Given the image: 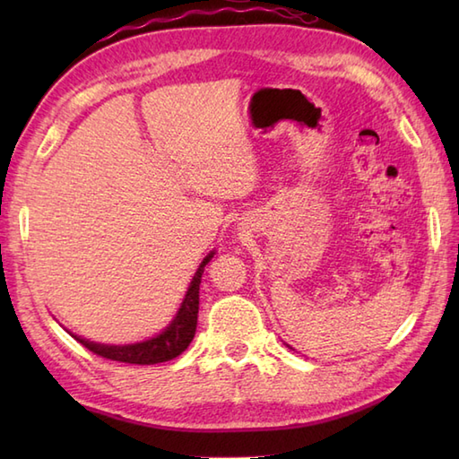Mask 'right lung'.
Segmentation results:
<instances>
[{"label":"right lung","instance_id":"1","mask_svg":"<svg viewBox=\"0 0 459 459\" xmlns=\"http://www.w3.org/2000/svg\"><path fill=\"white\" fill-rule=\"evenodd\" d=\"M212 255L214 252H211V255L201 262V266L197 268V272H195V276L191 280L187 294H185V299L178 311V316L173 317L171 324L165 327L160 335H155L148 341H142V343H132V345H102L76 335L74 339L89 351H92L94 355H100L110 360H120V363H130V365H155V363H165V360L179 357L183 351L189 347V343L195 337V331H197L199 284H201L204 266L209 264Z\"/></svg>","mask_w":459,"mask_h":459}]
</instances>
